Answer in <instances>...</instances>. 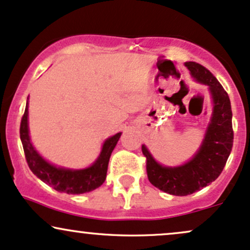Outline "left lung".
<instances>
[{"mask_svg":"<svg viewBox=\"0 0 250 250\" xmlns=\"http://www.w3.org/2000/svg\"><path fill=\"white\" fill-rule=\"evenodd\" d=\"M192 79L209 89L212 112L201 146L191 159L178 167H165L153 158L145 145L146 172L150 183L162 191L175 196H187L209 186L222 172L232 147L231 105L228 93L206 67L197 62H186Z\"/></svg>","mask_w":250,"mask_h":250,"instance_id":"obj_1","label":"left lung"}]
</instances>
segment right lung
I'll list each match as a JSON object with an SVG mask.
<instances>
[{
	"instance_id": "add662e5",
	"label": "right lung",
	"mask_w": 250,
	"mask_h": 250,
	"mask_svg": "<svg viewBox=\"0 0 250 250\" xmlns=\"http://www.w3.org/2000/svg\"><path fill=\"white\" fill-rule=\"evenodd\" d=\"M28 99L29 98H27L26 110L20 126V138L26 155L28 167L32 172L57 191L72 193V195L89 192L102 186L106 179L111 153L116 147L122 132L116 133L104 142L100 155L88 167L74 170L57 167L46 161L32 144L29 126H28Z\"/></svg>"
}]
</instances>
